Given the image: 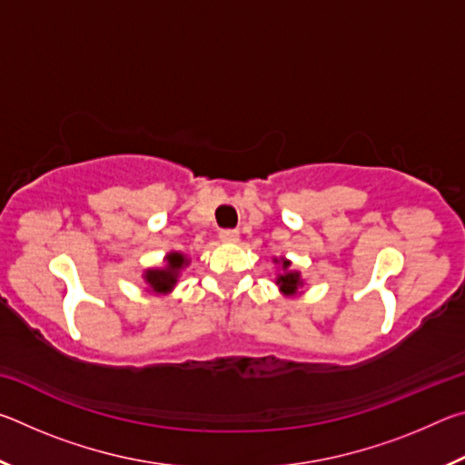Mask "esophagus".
Masks as SVG:
<instances>
[{
  "label": "esophagus",
  "mask_w": 465,
  "mask_h": 465,
  "mask_svg": "<svg viewBox=\"0 0 465 465\" xmlns=\"http://www.w3.org/2000/svg\"><path fill=\"white\" fill-rule=\"evenodd\" d=\"M219 240H222L223 243H235L240 240V233L235 230H223V232H219Z\"/></svg>",
  "instance_id": "obj_1"
}]
</instances>
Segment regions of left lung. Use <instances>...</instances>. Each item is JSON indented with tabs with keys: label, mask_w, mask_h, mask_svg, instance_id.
Segmentation results:
<instances>
[{
	"label": "left lung",
	"mask_w": 465,
	"mask_h": 465,
	"mask_svg": "<svg viewBox=\"0 0 465 465\" xmlns=\"http://www.w3.org/2000/svg\"><path fill=\"white\" fill-rule=\"evenodd\" d=\"M272 262L279 266L277 277H274V285L279 287V293L282 297H302L303 295V287L305 281L302 277V272L291 266V261L285 256H274Z\"/></svg>",
	"instance_id": "8db88e82"
}]
</instances>
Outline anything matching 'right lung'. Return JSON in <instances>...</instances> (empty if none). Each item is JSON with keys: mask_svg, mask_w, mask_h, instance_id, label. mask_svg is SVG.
Instances as JSON below:
<instances>
[{"mask_svg": "<svg viewBox=\"0 0 465 465\" xmlns=\"http://www.w3.org/2000/svg\"><path fill=\"white\" fill-rule=\"evenodd\" d=\"M188 264H191V258H188L184 252H178V250L168 252V254L163 256L162 266H152V269H145L143 274H141L145 291L149 295L172 293Z\"/></svg>", "mask_w": 465, "mask_h": 465, "instance_id": "obj_1", "label": "right lung"}]
</instances>
